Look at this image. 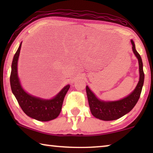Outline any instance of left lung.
I'll use <instances>...</instances> for the list:
<instances>
[{
  "instance_id": "8db88e82",
  "label": "left lung",
  "mask_w": 153,
  "mask_h": 153,
  "mask_svg": "<svg viewBox=\"0 0 153 153\" xmlns=\"http://www.w3.org/2000/svg\"><path fill=\"white\" fill-rule=\"evenodd\" d=\"M133 53L139 61V81L131 93L123 99L116 101H104L98 99L93 92L86 85V93L91 114L100 120L109 121L121 118L134 107L141 95L144 82L143 62L141 56L135 48L134 42L131 39Z\"/></svg>"
}]
</instances>
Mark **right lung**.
<instances>
[{"label":"right lung","mask_w":153,"mask_h":153,"mask_svg":"<svg viewBox=\"0 0 153 153\" xmlns=\"http://www.w3.org/2000/svg\"><path fill=\"white\" fill-rule=\"evenodd\" d=\"M22 42H21L12 62L10 85L12 93L27 116L39 121H49L59 116L67 92L70 85H67L51 99H42L30 95L23 88L18 76L17 65Z\"/></svg>","instance_id":"1"}]
</instances>
